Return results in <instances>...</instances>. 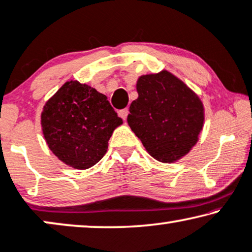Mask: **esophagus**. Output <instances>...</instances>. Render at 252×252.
<instances>
[{
  "instance_id": "esophagus-1",
  "label": "esophagus",
  "mask_w": 252,
  "mask_h": 252,
  "mask_svg": "<svg viewBox=\"0 0 252 252\" xmlns=\"http://www.w3.org/2000/svg\"><path fill=\"white\" fill-rule=\"evenodd\" d=\"M128 114H129L128 108H124V109L119 110V115H120V117H122L123 120H126V117H128Z\"/></svg>"
}]
</instances>
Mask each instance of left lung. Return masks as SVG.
<instances>
[{"instance_id":"left-lung-1","label":"left lung","mask_w":252,"mask_h":252,"mask_svg":"<svg viewBox=\"0 0 252 252\" xmlns=\"http://www.w3.org/2000/svg\"><path fill=\"white\" fill-rule=\"evenodd\" d=\"M136 87L128 124L150 156L170 163L189 153L204 126L199 96L167 70L140 76Z\"/></svg>"}]
</instances>
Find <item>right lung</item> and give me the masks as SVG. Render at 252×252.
Returning <instances> with one entry per match:
<instances>
[{"instance_id":"right-lung-1","label":"right lung","mask_w":252,"mask_h":252,"mask_svg":"<svg viewBox=\"0 0 252 252\" xmlns=\"http://www.w3.org/2000/svg\"><path fill=\"white\" fill-rule=\"evenodd\" d=\"M122 123L105 94L77 80L63 84L41 113L42 133L49 150L75 169H87L99 162L113 131Z\"/></svg>"}]
</instances>
